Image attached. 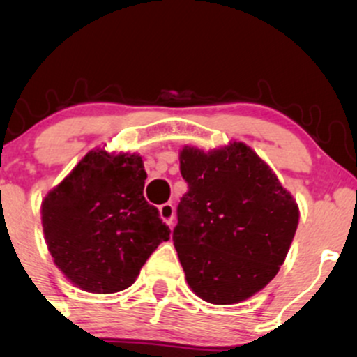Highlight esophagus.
<instances>
[{"instance_id":"esophagus-1","label":"esophagus","mask_w":357,"mask_h":357,"mask_svg":"<svg viewBox=\"0 0 357 357\" xmlns=\"http://www.w3.org/2000/svg\"><path fill=\"white\" fill-rule=\"evenodd\" d=\"M159 215H161V218H162V221H165L166 225H173V221H174V206L171 203H165V204H161V206H159Z\"/></svg>"}]
</instances>
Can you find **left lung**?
<instances>
[{
    "label": "left lung",
    "mask_w": 357,
    "mask_h": 357,
    "mask_svg": "<svg viewBox=\"0 0 357 357\" xmlns=\"http://www.w3.org/2000/svg\"><path fill=\"white\" fill-rule=\"evenodd\" d=\"M188 183L173 241L190 289L216 305L247 301L277 275L298 225V206L245 142L208 153L184 146Z\"/></svg>",
    "instance_id": "1"
}]
</instances>
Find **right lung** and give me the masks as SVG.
Returning <instances> with one entry per match:
<instances>
[{
	"instance_id": "obj_1",
	"label": "right lung",
	"mask_w": 357,
	"mask_h": 357,
	"mask_svg": "<svg viewBox=\"0 0 357 357\" xmlns=\"http://www.w3.org/2000/svg\"><path fill=\"white\" fill-rule=\"evenodd\" d=\"M139 154L93 149L42 202V227L53 264L85 292H121L169 227L146 202Z\"/></svg>"
}]
</instances>
